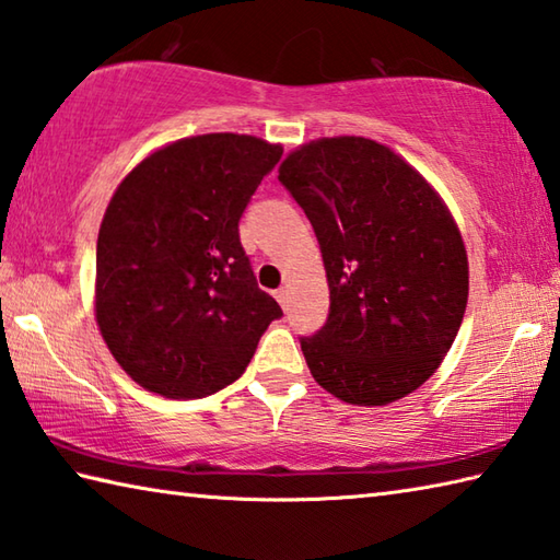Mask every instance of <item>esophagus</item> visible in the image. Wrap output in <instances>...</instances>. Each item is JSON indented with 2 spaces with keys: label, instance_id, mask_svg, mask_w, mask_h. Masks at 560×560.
Instances as JSON below:
<instances>
[{
  "label": "esophagus",
  "instance_id": "obj_1",
  "mask_svg": "<svg viewBox=\"0 0 560 560\" xmlns=\"http://www.w3.org/2000/svg\"><path fill=\"white\" fill-rule=\"evenodd\" d=\"M276 300L280 302L282 310H288V307H290V292H288V288L276 290Z\"/></svg>",
  "mask_w": 560,
  "mask_h": 560
}]
</instances>
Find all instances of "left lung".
Instances as JSON below:
<instances>
[{"label":"left lung","mask_w":560,"mask_h":560,"mask_svg":"<svg viewBox=\"0 0 560 560\" xmlns=\"http://www.w3.org/2000/svg\"><path fill=\"white\" fill-rule=\"evenodd\" d=\"M278 173L312 221L329 282V319L302 339L312 377L358 407L415 393L468 304V253L451 209L402 155L363 136L302 143Z\"/></svg>","instance_id":"left-lung-1"}]
</instances>
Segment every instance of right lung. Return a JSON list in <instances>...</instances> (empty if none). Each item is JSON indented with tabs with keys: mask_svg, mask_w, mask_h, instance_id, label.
I'll list each match as a JSON object with an SVG mask.
<instances>
[{
	"mask_svg": "<svg viewBox=\"0 0 560 560\" xmlns=\"http://www.w3.org/2000/svg\"><path fill=\"white\" fill-rule=\"evenodd\" d=\"M282 155L248 133H202L149 153L124 177L97 236L94 316L133 383L171 399L244 375L282 316L238 241V219Z\"/></svg>",
	"mask_w": 560,
	"mask_h": 560,
	"instance_id": "right-lung-1",
	"label": "right lung"
}]
</instances>
